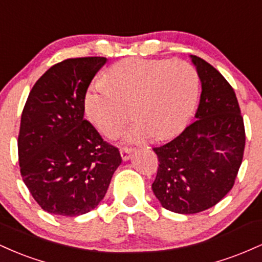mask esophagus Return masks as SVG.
<instances>
[{"instance_id":"34e87169","label":"esophagus","mask_w":262,"mask_h":262,"mask_svg":"<svg viewBox=\"0 0 262 262\" xmlns=\"http://www.w3.org/2000/svg\"><path fill=\"white\" fill-rule=\"evenodd\" d=\"M132 154H133V149H132V148L121 149V156H122L123 161H128L129 159L132 158Z\"/></svg>"}]
</instances>
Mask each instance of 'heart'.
I'll use <instances>...</instances> for the list:
<instances>
[{
	"label": "heart",
	"mask_w": 262,
	"mask_h": 262,
	"mask_svg": "<svg viewBox=\"0 0 262 262\" xmlns=\"http://www.w3.org/2000/svg\"><path fill=\"white\" fill-rule=\"evenodd\" d=\"M200 80L186 61L127 59L114 64L106 81L87 87L83 108L90 122L107 137L121 133L133 104L138 119L125 132L127 141H141L155 133L170 138L186 127L196 110Z\"/></svg>",
	"instance_id": "obj_1"
}]
</instances>
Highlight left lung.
Masks as SVG:
<instances>
[{
  "mask_svg": "<svg viewBox=\"0 0 262 262\" xmlns=\"http://www.w3.org/2000/svg\"><path fill=\"white\" fill-rule=\"evenodd\" d=\"M189 58L202 86L196 121L154 148L159 167L151 185L161 206L180 214L203 212L230 191L245 148L244 121L233 87L203 59Z\"/></svg>",
  "mask_w": 262,
  "mask_h": 262,
  "instance_id": "obj_1",
  "label": "left lung"
}]
</instances>
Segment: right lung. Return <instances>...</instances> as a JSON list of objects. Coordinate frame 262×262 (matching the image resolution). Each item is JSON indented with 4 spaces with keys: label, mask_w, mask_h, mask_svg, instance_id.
Segmentation results:
<instances>
[{
    "label": "right lung",
    "mask_w": 262,
    "mask_h": 262,
    "mask_svg": "<svg viewBox=\"0 0 262 262\" xmlns=\"http://www.w3.org/2000/svg\"><path fill=\"white\" fill-rule=\"evenodd\" d=\"M101 56L68 59L33 86L20 118V175L50 214L76 217L95 209L121 165L118 149L83 118V96L106 64Z\"/></svg>",
    "instance_id": "right-lung-1"
}]
</instances>
